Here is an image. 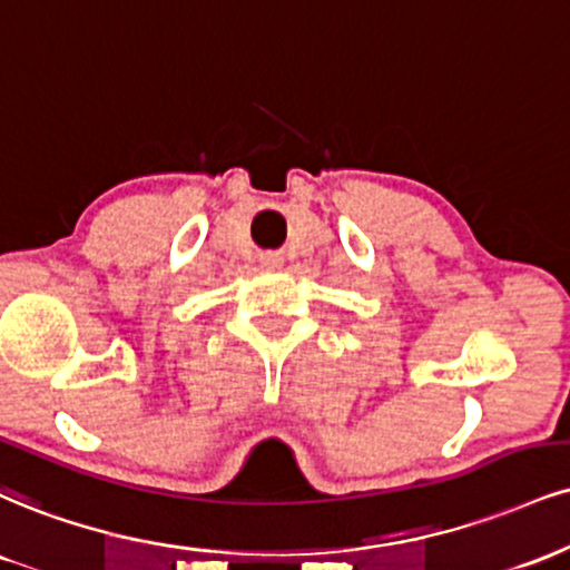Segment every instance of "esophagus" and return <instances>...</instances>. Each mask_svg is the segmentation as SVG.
<instances>
[{
    "instance_id": "obj_1",
    "label": "esophagus",
    "mask_w": 570,
    "mask_h": 570,
    "mask_svg": "<svg viewBox=\"0 0 570 570\" xmlns=\"http://www.w3.org/2000/svg\"><path fill=\"white\" fill-rule=\"evenodd\" d=\"M263 265H267V267H278V265H281V257H278V255H265V257H263Z\"/></svg>"
}]
</instances>
